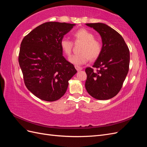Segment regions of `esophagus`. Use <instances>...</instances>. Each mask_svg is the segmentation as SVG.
<instances>
[{
  "label": "esophagus",
  "instance_id": "esophagus-1",
  "mask_svg": "<svg viewBox=\"0 0 147 147\" xmlns=\"http://www.w3.org/2000/svg\"><path fill=\"white\" fill-rule=\"evenodd\" d=\"M75 69H77V71H80V70H82L83 69V68L82 67H80V66H78V65H75Z\"/></svg>",
  "mask_w": 147,
  "mask_h": 147
}]
</instances>
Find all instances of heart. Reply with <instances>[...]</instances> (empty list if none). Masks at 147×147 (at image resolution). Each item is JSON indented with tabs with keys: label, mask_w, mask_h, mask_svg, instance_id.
Masks as SVG:
<instances>
[{
	"label": "heart",
	"mask_w": 147,
	"mask_h": 147,
	"mask_svg": "<svg viewBox=\"0 0 147 147\" xmlns=\"http://www.w3.org/2000/svg\"><path fill=\"white\" fill-rule=\"evenodd\" d=\"M74 37L76 42H82L80 53L74 55L69 57V61L75 65L86 64L90 59H95L100 54L101 43L94 38V35L86 29H81L74 32ZM62 50L66 55L70 56L72 53L73 42L66 38H63L60 42Z\"/></svg>",
	"instance_id": "b5f03b06"
}]
</instances>
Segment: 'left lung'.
<instances>
[{"label":"left lung","instance_id":"1","mask_svg":"<svg viewBox=\"0 0 147 147\" xmlns=\"http://www.w3.org/2000/svg\"><path fill=\"white\" fill-rule=\"evenodd\" d=\"M102 38L100 54L92 67H87L85 88L89 94L98 100H108L121 90L129 66L130 54L123 38L116 30L102 23H87Z\"/></svg>","mask_w":147,"mask_h":147}]
</instances>
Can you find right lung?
<instances>
[{
    "label": "right lung",
    "instance_id": "1",
    "mask_svg": "<svg viewBox=\"0 0 147 147\" xmlns=\"http://www.w3.org/2000/svg\"><path fill=\"white\" fill-rule=\"evenodd\" d=\"M74 26L47 22L31 31L21 43L18 60L25 85L41 100L59 99L77 72L63 56L60 46L61 39Z\"/></svg>",
    "mask_w": 147,
    "mask_h": 147
}]
</instances>
